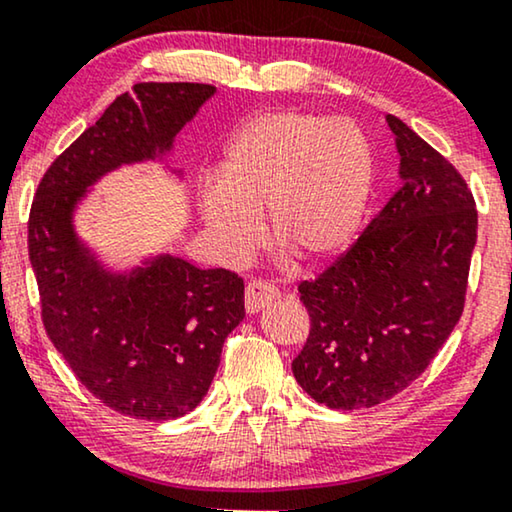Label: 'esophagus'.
<instances>
[{
    "label": "esophagus",
    "instance_id": "1",
    "mask_svg": "<svg viewBox=\"0 0 512 512\" xmlns=\"http://www.w3.org/2000/svg\"><path fill=\"white\" fill-rule=\"evenodd\" d=\"M279 298V291L268 282H261V279H254L249 282L247 291H244V307H247L249 314L261 312L263 307H268Z\"/></svg>",
    "mask_w": 512,
    "mask_h": 512
}]
</instances>
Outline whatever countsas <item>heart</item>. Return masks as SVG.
I'll use <instances>...</instances> for the list:
<instances>
[{
    "mask_svg": "<svg viewBox=\"0 0 512 512\" xmlns=\"http://www.w3.org/2000/svg\"><path fill=\"white\" fill-rule=\"evenodd\" d=\"M375 181V149L359 125L303 109L261 111L230 135L221 184L202 191L200 209L230 254L254 247V214L265 212L279 249L319 265L359 237Z\"/></svg>",
    "mask_w": 512,
    "mask_h": 512,
    "instance_id": "1",
    "label": "heart"
}]
</instances>
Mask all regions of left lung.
I'll return each mask as SVG.
<instances>
[{
    "label": "left lung",
    "mask_w": 512,
    "mask_h": 512,
    "mask_svg": "<svg viewBox=\"0 0 512 512\" xmlns=\"http://www.w3.org/2000/svg\"><path fill=\"white\" fill-rule=\"evenodd\" d=\"M387 123L401 188L345 254L298 286L310 335L291 368L333 410L373 408L415 382L466 303L478 237L471 188L401 118Z\"/></svg>",
    "instance_id": "obj_1"
}]
</instances>
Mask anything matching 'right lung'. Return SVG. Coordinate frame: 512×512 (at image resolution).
Listing matches in <instances>:
<instances>
[{
	"label": "right lung",
	"instance_id": "right-lung-1",
	"mask_svg": "<svg viewBox=\"0 0 512 512\" xmlns=\"http://www.w3.org/2000/svg\"><path fill=\"white\" fill-rule=\"evenodd\" d=\"M214 90L135 83L53 160L27 221L48 338L90 394L135 419H177L205 398L223 342L244 319V282L170 254L116 275L83 247L72 214L102 174L170 151Z\"/></svg>",
	"mask_w": 512,
	"mask_h": 512
}]
</instances>
